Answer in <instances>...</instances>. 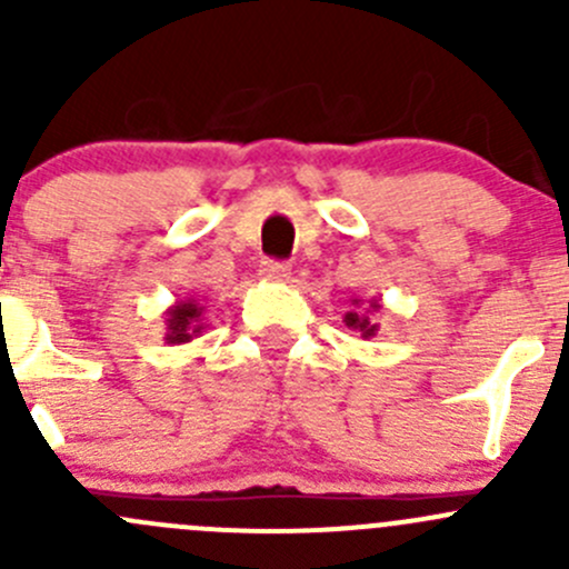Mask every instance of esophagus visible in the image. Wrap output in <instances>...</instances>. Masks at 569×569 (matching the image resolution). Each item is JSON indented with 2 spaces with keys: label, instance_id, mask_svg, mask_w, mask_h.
Segmentation results:
<instances>
[{
  "label": "esophagus",
  "instance_id": "obj_1",
  "mask_svg": "<svg viewBox=\"0 0 569 569\" xmlns=\"http://www.w3.org/2000/svg\"><path fill=\"white\" fill-rule=\"evenodd\" d=\"M258 272H261L267 280H286L291 274V269L289 263L283 261H261V269H258Z\"/></svg>",
  "mask_w": 569,
  "mask_h": 569
}]
</instances>
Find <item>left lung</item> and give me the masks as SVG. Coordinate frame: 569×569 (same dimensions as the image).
<instances>
[{"label": "left lung", "instance_id": "obj_1", "mask_svg": "<svg viewBox=\"0 0 569 569\" xmlns=\"http://www.w3.org/2000/svg\"><path fill=\"white\" fill-rule=\"evenodd\" d=\"M382 302L380 300H352V311L343 313V321H347L349 330L360 332V338H375L380 325L375 321V313L380 311Z\"/></svg>", "mask_w": 569, "mask_h": 569}]
</instances>
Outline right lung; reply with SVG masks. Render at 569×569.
<instances>
[{"mask_svg":"<svg viewBox=\"0 0 569 569\" xmlns=\"http://www.w3.org/2000/svg\"><path fill=\"white\" fill-rule=\"evenodd\" d=\"M164 343H189L206 330V306H200L194 297L178 300L164 311Z\"/></svg>","mask_w":569,"mask_h":569,"instance_id":"obj_1","label":"right lung"}]
</instances>
